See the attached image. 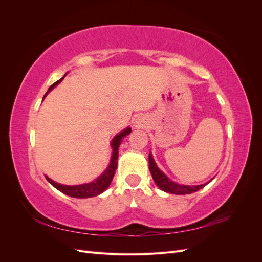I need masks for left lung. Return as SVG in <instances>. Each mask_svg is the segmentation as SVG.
<instances>
[{
    "label": "left lung",
    "mask_w": 262,
    "mask_h": 262,
    "mask_svg": "<svg viewBox=\"0 0 262 262\" xmlns=\"http://www.w3.org/2000/svg\"><path fill=\"white\" fill-rule=\"evenodd\" d=\"M148 162H149V171L152 173V177L155 181V184L157 185V187L164 190L166 192H169L172 194H189L198 191L201 188H203L205 185H199V186H184V185H178L176 182L171 181L169 178H167V176H165V173L162 172L158 167L156 166L152 154L149 153L148 155Z\"/></svg>",
    "instance_id": "8db88e82"
}]
</instances>
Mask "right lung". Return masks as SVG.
<instances>
[{
	"label": "right lung",
	"mask_w": 262,
	"mask_h": 262,
	"mask_svg": "<svg viewBox=\"0 0 262 262\" xmlns=\"http://www.w3.org/2000/svg\"><path fill=\"white\" fill-rule=\"evenodd\" d=\"M62 81V78L59 81H57L55 83H53L50 87L48 92H50L55 85H58L60 82ZM48 94V93H47ZM46 94V95H47ZM131 133V129L130 128H126L125 130H123L122 132H120L116 136L112 142V146H113V156H112V161H110V164L108 166V168L102 172V175L99 176L96 180L90 182V184H85V185H78V186H64V185H60L57 184V182H54L53 180H51L50 178H48L46 176V179L48 180L50 184L54 187L57 188L58 190H60L61 192L66 193L70 196H73V198H91V196H95L97 195L101 192H104L105 190L109 187L110 182H112L114 176H115V171L117 168V163H118V149L119 146H120V143L122 139L128 136V134Z\"/></svg>",
	"instance_id": "1"
}]
</instances>
